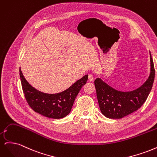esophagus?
<instances>
[{
  "label": "esophagus",
  "instance_id": "esophagus-1",
  "mask_svg": "<svg viewBox=\"0 0 157 157\" xmlns=\"http://www.w3.org/2000/svg\"><path fill=\"white\" fill-rule=\"evenodd\" d=\"M88 80H90V81H93V80H94V76L92 74H88Z\"/></svg>",
  "mask_w": 157,
  "mask_h": 157
}]
</instances>
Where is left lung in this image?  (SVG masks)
Wrapping results in <instances>:
<instances>
[{
  "instance_id": "left-lung-1",
  "label": "left lung",
  "mask_w": 157,
  "mask_h": 157,
  "mask_svg": "<svg viewBox=\"0 0 157 157\" xmlns=\"http://www.w3.org/2000/svg\"><path fill=\"white\" fill-rule=\"evenodd\" d=\"M151 58V74L141 87L132 92H122L113 89L100 78L94 81L99 109L109 118H122L134 113L143 105L151 92L155 79V70Z\"/></svg>"
}]
</instances>
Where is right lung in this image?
Listing matches in <instances>:
<instances>
[{
    "mask_svg": "<svg viewBox=\"0 0 157 157\" xmlns=\"http://www.w3.org/2000/svg\"><path fill=\"white\" fill-rule=\"evenodd\" d=\"M20 75L23 92L29 107L36 113L54 119L63 118L70 113L76 97L88 80V75H85L65 91L49 94L41 92L31 86L21 69Z\"/></svg>",
    "mask_w": 157,
    "mask_h": 157,
    "instance_id": "1",
    "label": "right lung"
}]
</instances>
